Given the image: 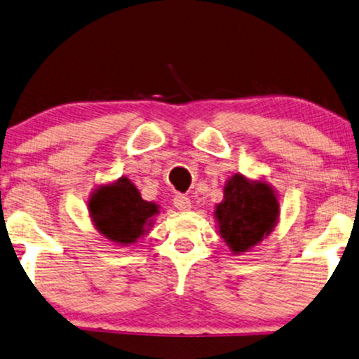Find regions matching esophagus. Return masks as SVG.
<instances>
[{"instance_id":"1","label":"esophagus","mask_w":359,"mask_h":359,"mask_svg":"<svg viewBox=\"0 0 359 359\" xmlns=\"http://www.w3.org/2000/svg\"><path fill=\"white\" fill-rule=\"evenodd\" d=\"M174 207L177 210H180V212H187V210L192 208V202H190L189 197H185V195L179 194L174 197Z\"/></svg>"}]
</instances>
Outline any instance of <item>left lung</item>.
<instances>
[{"mask_svg": "<svg viewBox=\"0 0 359 359\" xmlns=\"http://www.w3.org/2000/svg\"><path fill=\"white\" fill-rule=\"evenodd\" d=\"M279 195L264 179L233 174L223 189V200L215 205L219 236L235 256L250 252L274 231L279 223Z\"/></svg>", "mask_w": 359, "mask_h": 359, "instance_id": "left-lung-1", "label": "left lung"}]
</instances>
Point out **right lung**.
Returning <instances> with one entry per match:
<instances>
[{
  "label": "right lung",
  "mask_w": 359,
  "mask_h": 359,
  "mask_svg": "<svg viewBox=\"0 0 359 359\" xmlns=\"http://www.w3.org/2000/svg\"><path fill=\"white\" fill-rule=\"evenodd\" d=\"M88 215L97 231L118 246L137 243L149 231L161 207L142 200L128 177L102 184L90 194Z\"/></svg>",
  "instance_id": "right-lung-1"
}]
</instances>
